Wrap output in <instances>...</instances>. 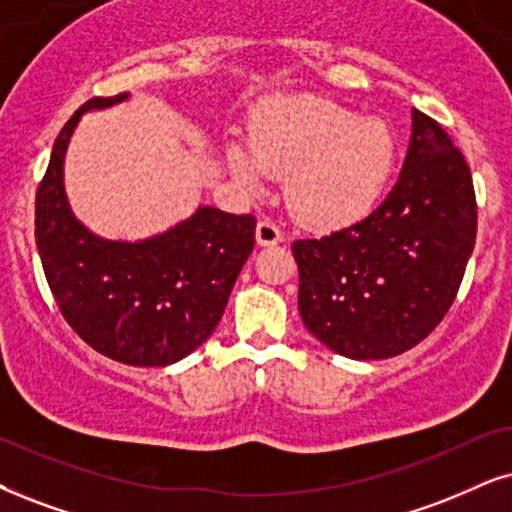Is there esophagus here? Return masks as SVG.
Here are the masks:
<instances>
[{
	"instance_id": "1",
	"label": "esophagus",
	"mask_w": 512,
	"mask_h": 512,
	"mask_svg": "<svg viewBox=\"0 0 512 512\" xmlns=\"http://www.w3.org/2000/svg\"><path fill=\"white\" fill-rule=\"evenodd\" d=\"M257 243L260 245H276L283 241V231L278 229L274 222H269V219H262L260 224H257Z\"/></svg>"
}]
</instances>
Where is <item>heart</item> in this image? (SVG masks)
<instances>
[{"mask_svg":"<svg viewBox=\"0 0 512 512\" xmlns=\"http://www.w3.org/2000/svg\"><path fill=\"white\" fill-rule=\"evenodd\" d=\"M250 148L231 144V172L250 191L262 174L288 177V208L314 229H345L378 208L394 167L397 139L378 118L331 101H278L250 125Z\"/></svg>","mask_w":512,"mask_h":512,"instance_id":"b5f03b06","label":"heart"}]
</instances>
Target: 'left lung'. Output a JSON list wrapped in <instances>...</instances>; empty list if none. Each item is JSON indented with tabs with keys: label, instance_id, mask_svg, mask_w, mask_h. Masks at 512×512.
<instances>
[{
	"label": "left lung",
	"instance_id": "1",
	"mask_svg": "<svg viewBox=\"0 0 512 512\" xmlns=\"http://www.w3.org/2000/svg\"><path fill=\"white\" fill-rule=\"evenodd\" d=\"M394 189L361 222L293 243L307 331L347 359H390L444 319L475 248L470 167L449 134L413 108Z\"/></svg>",
	"mask_w": 512,
	"mask_h": 512
}]
</instances>
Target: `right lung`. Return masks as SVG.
<instances>
[{"label": "right lung", "instance_id": "obj_1", "mask_svg": "<svg viewBox=\"0 0 512 512\" xmlns=\"http://www.w3.org/2000/svg\"><path fill=\"white\" fill-rule=\"evenodd\" d=\"M127 96H96L61 129L37 189L35 238L58 309L89 347L120 364L170 366L217 328L255 248V217L200 205L189 219L137 243L92 234L70 210L66 151L84 113Z\"/></svg>", "mask_w": 512, "mask_h": 512}]
</instances>
